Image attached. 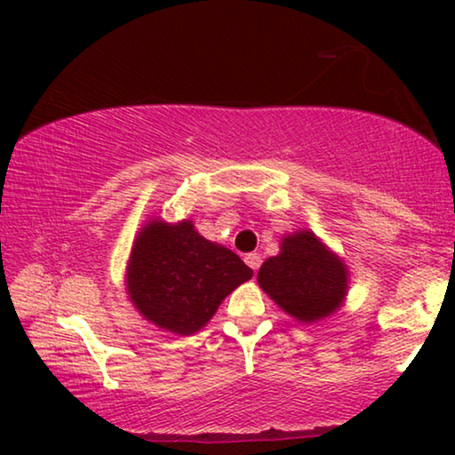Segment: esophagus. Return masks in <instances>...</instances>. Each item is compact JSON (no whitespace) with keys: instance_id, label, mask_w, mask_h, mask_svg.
Segmentation results:
<instances>
[{"instance_id":"esophagus-1","label":"esophagus","mask_w":455,"mask_h":455,"mask_svg":"<svg viewBox=\"0 0 455 455\" xmlns=\"http://www.w3.org/2000/svg\"><path fill=\"white\" fill-rule=\"evenodd\" d=\"M246 265L251 267L252 271H257L259 267H260V254H257V252H251V254H246Z\"/></svg>"}]
</instances>
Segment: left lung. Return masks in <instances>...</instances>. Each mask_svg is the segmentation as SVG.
I'll use <instances>...</instances> for the list:
<instances>
[{"instance_id": "obj_1", "label": "left lung", "mask_w": 455, "mask_h": 455, "mask_svg": "<svg viewBox=\"0 0 455 455\" xmlns=\"http://www.w3.org/2000/svg\"><path fill=\"white\" fill-rule=\"evenodd\" d=\"M282 252L259 269V285L283 313L300 323L333 315L347 291V267L308 229L282 238Z\"/></svg>"}]
</instances>
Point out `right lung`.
<instances>
[{"label": "right lung", "mask_w": 455, "mask_h": 455, "mask_svg": "<svg viewBox=\"0 0 455 455\" xmlns=\"http://www.w3.org/2000/svg\"><path fill=\"white\" fill-rule=\"evenodd\" d=\"M251 277L252 269L238 254L203 238L192 221L153 220L132 244L126 288L147 321L190 335L207 325L223 298Z\"/></svg>", "instance_id": "obj_1"}]
</instances>
